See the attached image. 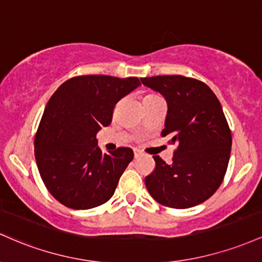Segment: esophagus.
<instances>
[{"label": "esophagus", "mask_w": 262, "mask_h": 262, "mask_svg": "<svg viewBox=\"0 0 262 262\" xmlns=\"http://www.w3.org/2000/svg\"><path fill=\"white\" fill-rule=\"evenodd\" d=\"M134 154H135V157L137 158V157H139V156L141 155V151H140L139 148H135V149H134Z\"/></svg>", "instance_id": "1"}]
</instances>
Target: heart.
I'll return each instance as SVG.
<instances>
[{
	"label": "heart",
	"mask_w": 262,
	"mask_h": 262,
	"mask_svg": "<svg viewBox=\"0 0 262 262\" xmlns=\"http://www.w3.org/2000/svg\"><path fill=\"white\" fill-rule=\"evenodd\" d=\"M149 96H155V95H154V94H149V95H146L145 98H149ZM145 98H143V99H145Z\"/></svg>",
	"instance_id": "b5f03b06"
}]
</instances>
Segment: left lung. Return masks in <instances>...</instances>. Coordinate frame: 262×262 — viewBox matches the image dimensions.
I'll return each mask as SVG.
<instances>
[{"mask_svg":"<svg viewBox=\"0 0 262 262\" xmlns=\"http://www.w3.org/2000/svg\"><path fill=\"white\" fill-rule=\"evenodd\" d=\"M167 100L162 136L177 145L172 163L154 156L145 178L149 194L164 207L186 209L210 198L222 184L231 151V131L215 94L207 84L182 75L141 79Z\"/></svg>","mask_w":262,"mask_h":262,"instance_id":"8db88e82","label":"left lung"}]
</instances>
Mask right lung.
Returning <instances> with one entry per match:
<instances>
[{
  "label": "right lung",
  "mask_w": 262,
  "mask_h": 262,
  "mask_svg": "<svg viewBox=\"0 0 262 262\" xmlns=\"http://www.w3.org/2000/svg\"><path fill=\"white\" fill-rule=\"evenodd\" d=\"M139 78L79 75L55 90L34 137V156L44 186L72 209L106 203L134 158L130 147L104 154L96 134L113 121L115 105L136 89Z\"/></svg>",
  "instance_id": "add662e5"
}]
</instances>
